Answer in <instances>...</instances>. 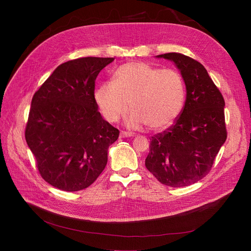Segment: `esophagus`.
I'll list each match as a JSON object with an SVG mask.
<instances>
[{
  "instance_id": "esophagus-1",
  "label": "esophagus",
  "mask_w": 251,
  "mask_h": 251,
  "mask_svg": "<svg viewBox=\"0 0 251 251\" xmlns=\"http://www.w3.org/2000/svg\"><path fill=\"white\" fill-rule=\"evenodd\" d=\"M131 136H133V134L132 133H129V132H126V131H121V132H120V137H122V138L131 137Z\"/></svg>"
}]
</instances>
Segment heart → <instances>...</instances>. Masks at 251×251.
Wrapping results in <instances>:
<instances>
[{"label": "heart", "instance_id": "heart-1", "mask_svg": "<svg viewBox=\"0 0 251 251\" xmlns=\"http://www.w3.org/2000/svg\"><path fill=\"white\" fill-rule=\"evenodd\" d=\"M99 108L109 122H117L132 109L126 124L131 129L148 125L160 131L172 125L185 101V83L174 69H161L132 62L119 67L113 81L101 84L95 94Z\"/></svg>", "mask_w": 251, "mask_h": 251}]
</instances>
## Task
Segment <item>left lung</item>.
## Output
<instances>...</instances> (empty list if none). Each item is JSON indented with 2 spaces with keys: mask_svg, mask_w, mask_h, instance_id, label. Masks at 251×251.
<instances>
[{
  "mask_svg": "<svg viewBox=\"0 0 251 251\" xmlns=\"http://www.w3.org/2000/svg\"><path fill=\"white\" fill-rule=\"evenodd\" d=\"M156 58L180 70L186 100L174 125L151 137L146 167L167 186H189L207 175L227 139L225 100L200 62L179 52Z\"/></svg>",
  "mask_w": 251,
  "mask_h": 251,
  "instance_id": "obj_1",
  "label": "left lung"
}]
</instances>
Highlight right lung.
Returning a JSON list of instances; mask_svg holds the SVG:
<instances>
[{
	"mask_svg": "<svg viewBox=\"0 0 251 251\" xmlns=\"http://www.w3.org/2000/svg\"><path fill=\"white\" fill-rule=\"evenodd\" d=\"M114 59L86 57L63 63L32 98L25 139L39 174L58 189L87 188L107 165L119 130L99 112L95 83Z\"/></svg>",
	"mask_w": 251,
	"mask_h": 251,
	"instance_id": "add662e5",
	"label": "right lung"
}]
</instances>
